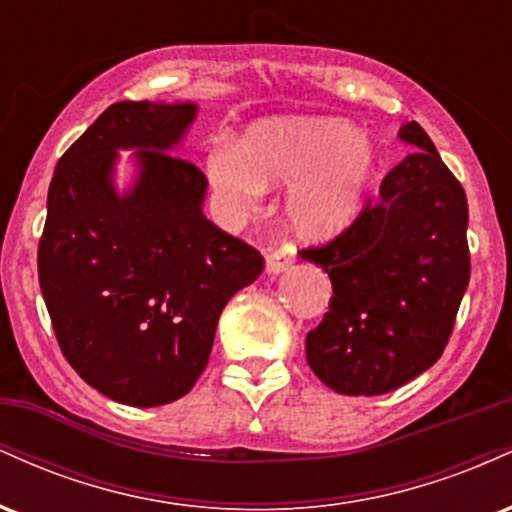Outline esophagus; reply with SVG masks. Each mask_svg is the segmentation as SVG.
I'll list each match as a JSON object with an SVG mask.
<instances>
[{
    "label": "esophagus",
    "mask_w": 512,
    "mask_h": 512,
    "mask_svg": "<svg viewBox=\"0 0 512 512\" xmlns=\"http://www.w3.org/2000/svg\"><path fill=\"white\" fill-rule=\"evenodd\" d=\"M293 264V250L289 248H276L267 255V272L281 274Z\"/></svg>",
    "instance_id": "obj_1"
}]
</instances>
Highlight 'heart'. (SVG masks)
<instances>
[{"mask_svg": "<svg viewBox=\"0 0 512 512\" xmlns=\"http://www.w3.org/2000/svg\"><path fill=\"white\" fill-rule=\"evenodd\" d=\"M375 154L342 120L260 122L236 149L209 156V180L233 211L257 202L264 187L293 185L289 219L305 238H327L354 219Z\"/></svg>", "mask_w": 512, "mask_h": 512, "instance_id": "1", "label": "heart"}]
</instances>
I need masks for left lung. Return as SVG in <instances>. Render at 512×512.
Segmentation results:
<instances>
[{"label": "left lung", "mask_w": 512, "mask_h": 512, "mask_svg": "<svg viewBox=\"0 0 512 512\" xmlns=\"http://www.w3.org/2000/svg\"><path fill=\"white\" fill-rule=\"evenodd\" d=\"M419 146L385 175L378 199L342 233L303 248L332 281L330 310L305 337V358L334 392L397 390L443 356L467 291V195L419 122Z\"/></svg>", "instance_id": "left-lung-1"}]
</instances>
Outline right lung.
I'll return each instance as SVG.
<instances>
[{"label": "right lung", "instance_id": "obj_1", "mask_svg": "<svg viewBox=\"0 0 512 512\" xmlns=\"http://www.w3.org/2000/svg\"><path fill=\"white\" fill-rule=\"evenodd\" d=\"M195 113L110 105L64 151L48 190L38 279L57 344L81 380L129 407L195 387L223 305L264 269L260 252L202 214V170L170 154ZM129 145L143 149V175L117 198L114 149Z\"/></svg>", "mask_w": 512, "mask_h": 512}]
</instances>
